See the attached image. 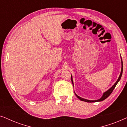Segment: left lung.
Listing matches in <instances>:
<instances>
[{
    "mask_svg": "<svg viewBox=\"0 0 127 127\" xmlns=\"http://www.w3.org/2000/svg\"><path fill=\"white\" fill-rule=\"evenodd\" d=\"M121 73H120V74L119 76V79H117V80L116 82L114 83V84L113 86L112 87H111L110 89H109L108 90H107V91L105 92L103 94V95H102V96L100 98V99H99L98 100H88V99H84V98H81V97H80L78 96V95L77 94H76L75 93V95L80 100H82V101H84V102H100V101H102V100H105V99H106L107 97H108L109 95H110L111 94H112V93L113 92V90L114 89V88L116 87V85L117 84V83H119V81H120V80L121 77V76H122V74H123V61H122V58H121ZM71 80H72V83L73 85V79H72V75H71Z\"/></svg>",
    "mask_w": 127,
    "mask_h": 127,
    "instance_id": "8db88e82",
    "label": "left lung"
}]
</instances>
